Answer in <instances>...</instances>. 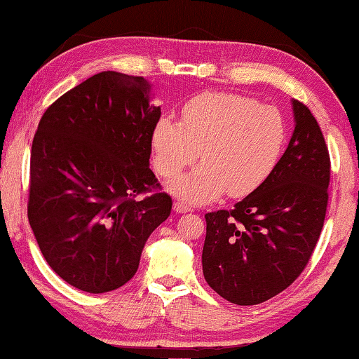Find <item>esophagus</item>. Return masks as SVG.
I'll list each match as a JSON object with an SVG mask.
<instances>
[{
	"mask_svg": "<svg viewBox=\"0 0 359 359\" xmlns=\"http://www.w3.org/2000/svg\"><path fill=\"white\" fill-rule=\"evenodd\" d=\"M173 209H175V212H178V214H186V212H191V207L186 205L184 202H175Z\"/></svg>",
	"mask_w": 359,
	"mask_h": 359,
	"instance_id": "1",
	"label": "esophagus"
}]
</instances>
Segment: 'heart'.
I'll return each mask as SVG.
<instances>
[{"label":"heart","mask_w":359,"mask_h":359,"mask_svg":"<svg viewBox=\"0 0 359 359\" xmlns=\"http://www.w3.org/2000/svg\"><path fill=\"white\" fill-rule=\"evenodd\" d=\"M288 129L277 108L236 93L207 92L184 105L183 119L163 116L152 134L155 168L175 178L202 157L199 167L171 181L168 191L189 204H205L228 189L246 196L278 163Z\"/></svg>","instance_id":"obj_1"}]
</instances>
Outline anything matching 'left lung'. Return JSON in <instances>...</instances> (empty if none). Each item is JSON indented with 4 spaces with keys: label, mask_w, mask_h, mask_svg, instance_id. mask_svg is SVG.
Listing matches in <instances>:
<instances>
[{
    "label": "left lung",
    "mask_w": 359,
    "mask_h": 359,
    "mask_svg": "<svg viewBox=\"0 0 359 359\" xmlns=\"http://www.w3.org/2000/svg\"><path fill=\"white\" fill-rule=\"evenodd\" d=\"M294 131L267 180L231 210L205 214L202 272L222 298L264 303L309 262L329 201L330 157L309 108L293 100Z\"/></svg>",
    "instance_id": "1"
}]
</instances>
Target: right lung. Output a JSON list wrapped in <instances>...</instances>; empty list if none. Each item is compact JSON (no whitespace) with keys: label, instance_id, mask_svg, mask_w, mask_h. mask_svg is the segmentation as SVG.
Instances as JSON below:
<instances>
[{"label":"right lung","instance_id":"1","mask_svg":"<svg viewBox=\"0 0 359 359\" xmlns=\"http://www.w3.org/2000/svg\"><path fill=\"white\" fill-rule=\"evenodd\" d=\"M160 115L144 77L103 71L40 119L27 217L45 261L77 290L128 283L150 233L170 215L171 197L149 168Z\"/></svg>","mask_w":359,"mask_h":359}]
</instances>
